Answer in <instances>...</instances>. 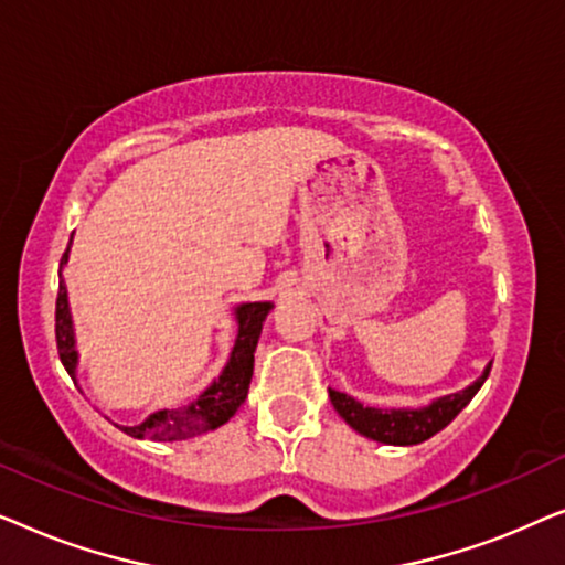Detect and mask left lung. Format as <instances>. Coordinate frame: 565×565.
<instances>
[{"label":"left lung","instance_id":"obj_1","mask_svg":"<svg viewBox=\"0 0 565 565\" xmlns=\"http://www.w3.org/2000/svg\"><path fill=\"white\" fill-rule=\"evenodd\" d=\"M489 373H491V365L486 367V373L478 377L473 385H468L466 391L437 398L435 404L424 408L362 406L360 401H354L352 396L339 393L334 388H329V398L339 412V416H342L352 429H358L360 435L385 445H419L431 435H437L439 429H445L447 424H450L455 416L470 404V398L476 396L486 377H489Z\"/></svg>","mask_w":565,"mask_h":565}]
</instances>
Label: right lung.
Masks as SVG:
<instances>
[{"label": "right lung", "mask_w": 565, "mask_h": 565, "mask_svg": "<svg viewBox=\"0 0 565 565\" xmlns=\"http://www.w3.org/2000/svg\"><path fill=\"white\" fill-rule=\"evenodd\" d=\"M66 257H68V249L64 252V257H61V265H64ZM269 308H273V303H244L236 308L238 334H236V344H234V352H231L228 365L223 367L218 381H215L211 388L200 393L190 406L153 412L149 419L141 424H134V427H120V424H115V427L138 439L149 437V439H159V443H180V439H192L198 435H205V431H211L215 427H221V424H226L231 416L236 414V408L246 401V393H249V383L254 373V350H257L262 321H265ZM56 347L66 373L74 377L76 350H74V329H72V313H68L64 280L58 282V296H56Z\"/></svg>", "instance_id": "add662e5"}]
</instances>
